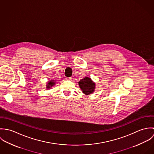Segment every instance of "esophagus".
<instances>
[{
  "instance_id": "obj_1",
  "label": "esophagus",
  "mask_w": 154,
  "mask_h": 154,
  "mask_svg": "<svg viewBox=\"0 0 154 154\" xmlns=\"http://www.w3.org/2000/svg\"><path fill=\"white\" fill-rule=\"evenodd\" d=\"M66 79H67V80H70V81H71V80L72 79V78H70V77H67V78H66Z\"/></svg>"
}]
</instances>
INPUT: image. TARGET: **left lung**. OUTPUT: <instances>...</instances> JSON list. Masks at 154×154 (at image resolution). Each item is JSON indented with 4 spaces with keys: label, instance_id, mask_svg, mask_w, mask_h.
Returning a JSON list of instances; mask_svg holds the SVG:
<instances>
[{
    "label": "left lung",
    "instance_id": "1",
    "mask_svg": "<svg viewBox=\"0 0 154 154\" xmlns=\"http://www.w3.org/2000/svg\"><path fill=\"white\" fill-rule=\"evenodd\" d=\"M79 85L82 92L87 95L92 93L95 89V84L88 77L81 79L79 82Z\"/></svg>",
    "mask_w": 154,
    "mask_h": 154
}]
</instances>
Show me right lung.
I'll return each mask as SVG.
<instances>
[{"instance_id": "obj_1", "label": "right lung", "mask_w": 154, "mask_h": 154, "mask_svg": "<svg viewBox=\"0 0 154 154\" xmlns=\"http://www.w3.org/2000/svg\"><path fill=\"white\" fill-rule=\"evenodd\" d=\"M54 84H55L54 81H50V82H48V84L47 85V87H46V88H47V89H49V88L52 87Z\"/></svg>"}]
</instances>
